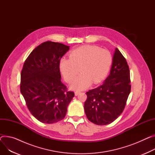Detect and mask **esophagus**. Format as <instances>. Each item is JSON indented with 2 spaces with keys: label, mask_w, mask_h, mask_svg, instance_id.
I'll return each mask as SVG.
<instances>
[{
  "label": "esophagus",
  "mask_w": 155,
  "mask_h": 155,
  "mask_svg": "<svg viewBox=\"0 0 155 155\" xmlns=\"http://www.w3.org/2000/svg\"><path fill=\"white\" fill-rule=\"evenodd\" d=\"M80 93V92L79 91H76L75 92H74V94H75V96H78V94Z\"/></svg>",
  "instance_id": "obj_1"
}]
</instances>
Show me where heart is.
I'll use <instances>...</instances> for the list:
<instances>
[{
	"label": "heart",
	"instance_id": "obj_1",
	"mask_svg": "<svg viewBox=\"0 0 155 155\" xmlns=\"http://www.w3.org/2000/svg\"><path fill=\"white\" fill-rule=\"evenodd\" d=\"M112 63L110 51L99 47L84 45L73 50L69 58L63 57L59 61V69L66 82H72L71 87L82 90L102 81L107 75ZM80 69H79L78 68Z\"/></svg>",
	"mask_w": 155,
	"mask_h": 155
}]
</instances>
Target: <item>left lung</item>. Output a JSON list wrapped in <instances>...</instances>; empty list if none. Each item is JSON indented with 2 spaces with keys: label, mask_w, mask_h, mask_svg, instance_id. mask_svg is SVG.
Masks as SVG:
<instances>
[{
  "label": "left lung",
  "mask_w": 155,
  "mask_h": 155,
  "mask_svg": "<svg viewBox=\"0 0 155 155\" xmlns=\"http://www.w3.org/2000/svg\"><path fill=\"white\" fill-rule=\"evenodd\" d=\"M130 90L128 65L116 48L110 74L102 85L86 92L84 110L88 120L98 125L113 122L124 111Z\"/></svg>",
  "instance_id": "left-lung-1"
}]
</instances>
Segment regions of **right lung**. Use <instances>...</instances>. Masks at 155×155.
<instances>
[{
	"label": "right lung",
	"mask_w": 155,
	"mask_h": 155,
	"mask_svg": "<svg viewBox=\"0 0 155 155\" xmlns=\"http://www.w3.org/2000/svg\"><path fill=\"white\" fill-rule=\"evenodd\" d=\"M69 50L64 44L45 41L35 48L23 64L20 92L29 111L42 123L63 120L74 96L61 81L59 69V61Z\"/></svg>",
	"instance_id": "add662e5"
}]
</instances>
